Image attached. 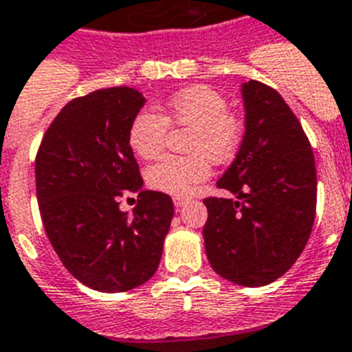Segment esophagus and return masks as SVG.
Wrapping results in <instances>:
<instances>
[{"mask_svg":"<svg viewBox=\"0 0 352 352\" xmlns=\"http://www.w3.org/2000/svg\"><path fill=\"white\" fill-rule=\"evenodd\" d=\"M188 199H184V197H175V199H173V204H175V208H182V206H186L188 204Z\"/></svg>","mask_w":352,"mask_h":352,"instance_id":"obj_1","label":"esophagus"}]
</instances>
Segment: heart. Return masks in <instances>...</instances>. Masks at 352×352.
<instances>
[{"label":"heart","instance_id":"heart-1","mask_svg":"<svg viewBox=\"0 0 352 352\" xmlns=\"http://www.w3.org/2000/svg\"><path fill=\"white\" fill-rule=\"evenodd\" d=\"M168 124L191 128L186 150L191 155H168L150 166L148 184L175 197L191 195L217 164L231 161L242 141V119L228 110V99L208 85L182 88L168 99L161 113L137 111L130 122L128 142L142 159L161 155L166 142Z\"/></svg>","mask_w":352,"mask_h":352}]
</instances>
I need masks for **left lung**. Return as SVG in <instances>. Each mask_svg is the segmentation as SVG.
I'll list each match as a JSON object with an SVG mask.
<instances>
[{
    "instance_id": "left-lung-1",
    "label": "left lung",
    "mask_w": 352,
    "mask_h": 352,
    "mask_svg": "<svg viewBox=\"0 0 352 352\" xmlns=\"http://www.w3.org/2000/svg\"><path fill=\"white\" fill-rule=\"evenodd\" d=\"M245 133L219 188L208 197L206 255L222 278L245 287L271 284L295 264L316 213L315 155L304 128L275 88L242 85Z\"/></svg>"
}]
</instances>
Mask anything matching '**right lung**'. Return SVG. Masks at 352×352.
<instances>
[{
  "label": "right lung",
  "instance_id": "right-lung-1",
  "mask_svg": "<svg viewBox=\"0 0 352 352\" xmlns=\"http://www.w3.org/2000/svg\"><path fill=\"white\" fill-rule=\"evenodd\" d=\"M144 101L128 87L76 97L45 131L36 155L48 241L74 278L102 293L133 289L153 276L173 219L170 195L141 190L128 142ZM124 190L140 193L131 217L118 210Z\"/></svg>",
  "mask_w": 352,
  "mask_h": 352
}]
</instances>
